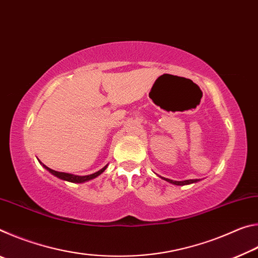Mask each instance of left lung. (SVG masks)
Returning <instances> with one entry per match:
<instances>
[{
  "instance_id": "1",
  "label": "left lung",
  "mask_w": 258,
  "mask_h": 258,
  "mask_svg": "<svg viewBox=\"0 0 258 258\" xmlns=\"http://www.w3.org/2000/svg\"><path fill=\"white\" fill-rule=\"evenodd\" d=\"M164 180L165 181H167V182H169V183H173V184H175V185H185V184H190V183H195V182H197L198 180H186V181H173V180H169V178H165L164 177Z\"/></svg>"
}]
</instances>
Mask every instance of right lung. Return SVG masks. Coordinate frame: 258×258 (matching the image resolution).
Instances as JSON below:
<instances>
[{"instance_id":"1","label":"right lung","mask_w":258,"mask_h":258,"mask_svg":"<svg viewBox=\"0 0 258 258\" xmlns=\"http://www.w3.org/2000/svg\"><path fill=\"white\" fill-rule=\"evenodd\" d=\"M44 166V168H46L47 171H49L51 174H53L54 176L61 178V180H64V181H68V182H73V183H82V182H85V181H89V180H92V178L97 177L98 175H100L104 169L107 168V166H104L102 169H100L97 173L94 174H91V175H85V176H78V175H73V174H69V173H62V172H56L54 169H51L47 167V166Z\"/></svg>"}]
</instances>
